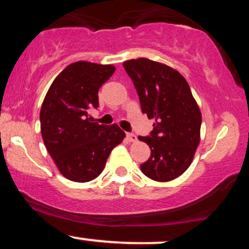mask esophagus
<instances>
[{
    "mask_svg": "<svg viewBox=\"0 0 249 249\" xmlns=\"http://www.w3.org/2000/svg\"><path fill=\"white\" fill-rule=\"evenodd\" d=\"M126 138L128 139V142H136L137 141L136 134L132 133V132H127L126 133Z\"/></svg>",
    "mask_w": 249,
    "mask_h": 249,
    "instance_id": "obj_1",
    "label": "esophagus"
}]
</instances>
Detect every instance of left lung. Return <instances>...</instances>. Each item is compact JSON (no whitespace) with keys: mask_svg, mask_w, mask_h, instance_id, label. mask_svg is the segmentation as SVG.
<instances>
[{"mask_svg":"<svg viewBox=\"0 0 249 249\" xmlns=\"http://www.w3.org/2000/svg\"><path fill=\"white\" fill-rule=\"evenodd\" d=\"M123 67L132 79L142 112L156 119L150 134L138 137L151 148L142 172L156 181L178 178L191 165L200 142L201 113L188 83L178 71L147 58L131 59Z\"/></svg>","mask_w":249,"mask_h":249,"instance_id":"1","label":"left lung"}]
</instances>
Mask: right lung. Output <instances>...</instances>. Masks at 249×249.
<instances>
[{"mask_svg":"<svg viewBox=\"0 0 249 249\" xmlns=\"http://www.w3.org/2000/svg\"><path fill=\"white\" fill-rule=\"evenodd\" d=\"M115 70L112 65L72 63L56 77L43 101V141L59 172L71 181L97 178L125 137L117 124L101 125L89 118V110L99 107V89Z\"/></svg>","mask_w":249,"mask_h":249,"instance_id":"obj_1","label":"right lung"}]
</instances>
